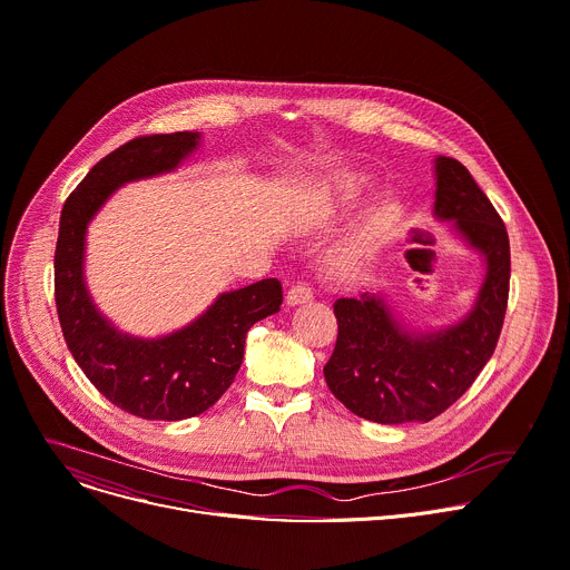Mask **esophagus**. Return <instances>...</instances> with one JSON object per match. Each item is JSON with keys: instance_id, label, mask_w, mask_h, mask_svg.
I'll list each match as a JSON object with an SVG mask.
<instances>
[{"instance_id": "obj_1", "label": "esophagus", "mask_w": 570, "mask_h": 570, "mask_svg": "<svg viewBox=\"0 0 570 570\" xmlns=\"http://www.w3.org/2000/svg\"><path fill=\"white\" fill-rule=\"evenodd\" d=\"M314 299V291L308 288V284H295V286H291V291H288V295H286V302L291 304V306H297V304H304V302H312Z\"/></svg>"}]
</instances>
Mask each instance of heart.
<instances>
[{
  "instance_id": "obj_1",
  "label": "heart",
  "mask_w": 570,
  "mask_h": 570,
  "mask_svg": "<svg viewBox=\"0 0 570 570\" xmlns=\"http://www.w3.org/2000/svg\"><path fill=\"white\" fill-rule=\"evenodd\" d=\"M364 190V181L361 179H347L341 184L334 193H323L316 199L308 202V206L302 214L299 225L304 229H325L330 227L345 206H350ZM402 229V206L395 197H382L373 204H368L361 212L341 240L334 245L330 254V266L338 275H352L358 273L366 264H371L377 254H382L386 247H391Z\"/></svg>"
}]
</instances>
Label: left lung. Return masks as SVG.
Masks as SVG:
<instances>
[{"mask_svg": "<svg viewBox=\"0 0 570 570\" xmlns=\"http://www.w3.org/2000/svg\"><path fill=\"white\" fill-rule=\"evenodd\" d=\"M434 214L484 254V284L469 316L428 334L404 330L380 295L334 302L338 336L323 373L358 419L382 425L436 419L471 389L498 345L511 273L507 227L473 175L450 157L436 159Z\"/></svg>", "mask_w": 570, "mask_h": 570, "instance_id": "left-lung-1", "label": "left lung"}]
</instances>
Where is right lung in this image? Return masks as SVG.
<instances>
[{
	"label": "right lung",
	"mask_w": 570,
	"mask_h": 570,
	"mask_svg": "<svg viewBox=\"0 0 570 570\" xmlns=\"http://www.w3.org/2000/svg\"><path fill=\"white\" fill-rule=\"evenodd\" d=\"M197 142V131H175L120 145L90 168L61 212L55 297L63 338L101 395L147 421H181L216 404L240 368L249 327L277 314L282 304V284L262 279L223 293L188 327L151 341L118 332L95 308L83 284L90 218L118 186L175 170Z\"/></svg>",
	"instance_id": "right-lung-1"
}]
</instances>
